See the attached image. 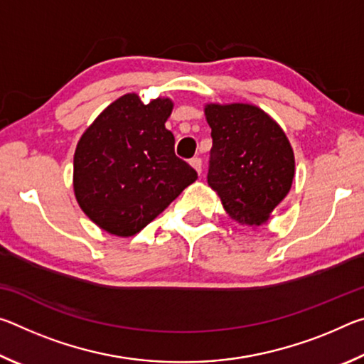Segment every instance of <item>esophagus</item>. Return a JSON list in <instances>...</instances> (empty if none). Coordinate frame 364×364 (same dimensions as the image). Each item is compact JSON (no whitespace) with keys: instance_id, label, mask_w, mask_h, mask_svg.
Listing matches in <instances>:
<instances>
[{"instance_id":"obj_1","label":"esophagus","mask_w":364,"mask_h":364,"mask_svg":"<svg viewBox=\"0 0 364 364\" xmlns=\"http://www.w3.org/2000/svg\"><path fill=\"white\" fill-rule=\"evenodd\" d=\"M191 167H193L197 173H202V160L199 159V157H194V159H191Z\"/></svg>"}]
</instances>
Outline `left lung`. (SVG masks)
Listing matches in <instances>:
<instances>
[{
	"mask_svg": "<svg viewBox=\"0 0 364 364\" xmlns=\"http://www.w3.org/2000/svg\"><path fill=\"white\" fill-rule=\"evenodd\" d=\"M208 186L239 223L262 226L292 186L295 160L282 128L252 104H207Z\"/></svg>",
	"mask_w": 364,
	"mask_h": 364,
	"instance_id": "obj_1",
	"label": "left lung"
}]
</instances>
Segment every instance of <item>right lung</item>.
I'll return each instance as SVG.
<instances>
[{"mask_svg": "<svg viewBox=\"0 0 364 364\" xmlns=\"http://www.w3.org/2000/svg\"><path fill=\"white\" fill-rule=\"evenodd\" d=\"M171 109L168 97L144 104L128 93L80 138L73 191L86 217L104 231L133 236L197 180L196 170L175 156V136L165 128Z\"/></svg>", "mask_w": 364, "mask_h": 364, "instance_id": "obj_1", "label": "right lung"}]
</instances>
